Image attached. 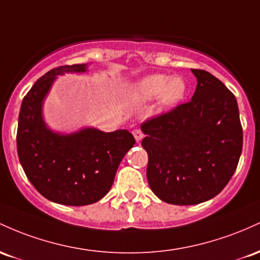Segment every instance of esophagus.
<instances>
[{
	"label": "esophagus",
	"instance_id": "1",
	"mask_svg": "<svg viewBox=\"0 0 260 260\" xmlns=\"http://www.w3.org/2000/svg\"><path fill=\"white\" fill-rule=\"evenodd\" d=\"M133 135H134V138H135V140L136 141H141L142 140V138H144V134H142V131L140 130V129H135V130H133Z\"/></svg>",
	"mask_w": 260,
	"mask_h": 260
}]
</instances>
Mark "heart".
<instances>
[{
	"label": "heart",
	"instance_id": "obj_1",
	"mask_svg": "<svg viewBox=\"0 0 260 260\" xmlns=\"http://www.w3.org/2000/svg\"><path fill=\"white\" fill-rule=\"evenodd\" d=\"M133 95L139 101H153L158 98V106L168 109L177 106L186 94V82L180 76L153 74L140 78L133 84Z\"/></svg>",
	"mask_w": 260,
	"mask_h": 260
}]
</instances>
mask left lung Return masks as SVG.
<instances>
[{"label": "left lung", "instance_id": "8db88e82", "mask_svg": "<svg viewBox=\"0 0 260 260\" xmlns=\"http://www.w3.org/2000/svg\"><path fill=\"white\" fill-rule=\"evenodd\" d=\"M188 103L141 125L151 190L173 205L212 199L230 182L240 161L243 133L233 93L204 70Z\"/></svg>", "mask_w": 260, "mask_h": 260}]
</instances>
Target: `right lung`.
<instances>
[{
    "label": "right lung",
    "mask_w": 260,
    "mask_h": 260,
    "mask_svg": "<svg viewBox=\"0 0 260 260\" xmlns=\"http://www.w3.org/2000/svg\"><path fill=\"white\" fill-rule=\"evenodd\" d=\"M87 70L88 63L50 70L34 83L20 106L17 131L20 165L44 198L62 205H89L106 197L121 159L135 144L125 129L104 133L87 126L63 134L51 130L44 120V101L57 76Z\"/></svg>",
    "instance_id": "right-lung-1"
}]
</instances>
